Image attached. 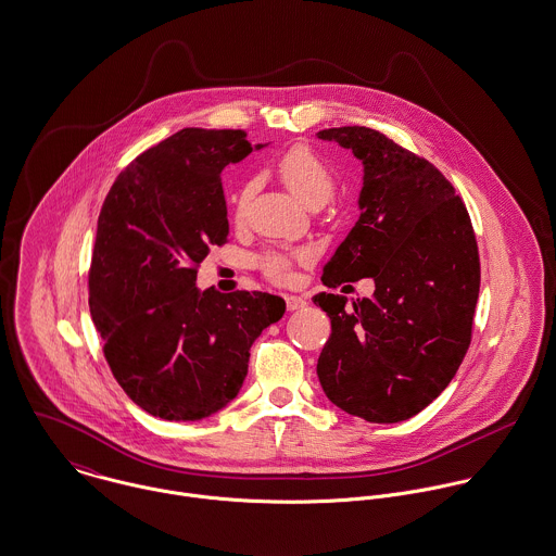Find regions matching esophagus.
I'll list each match as a JSON object with an SVG mask.
<instances>
[{
    "label": "esophagus",
    "instance_id": "34e87169",
    "mask_svg": "<svg viewBox=\"0 0 556 556\" xmlns=\"http://www.w3.org/2000/svg\"><path fill=\"white\" fill-rule=\"evenodd\" d=\"M286 305L290 311H299V308L307 307V301L296 294H286Z\"/></svg>",
    "mask_w": 556,
    "mask_h": 556
}]
</instances>
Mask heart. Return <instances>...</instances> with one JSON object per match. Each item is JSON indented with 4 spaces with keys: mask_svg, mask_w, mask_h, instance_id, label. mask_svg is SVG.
I'll return each mask as SVG.
<instances>
[{
    "mask_svg": "<svg viewBox=\"0 0 556 556\" xmlns=\"http://www.w3.org/2000/svg\"><path fill=\"white\" fill-rule=\"evenodd\" d=\"M275 170L283 186L290 189V193L303 204V206H324L337 191V179L332 170L311 151L307 147H294L286 151L277 164ZM253 193V184H243L235 198V211L241 215L248 206L249 198ZM264 268L275 277L288 275V260L273 255L264 262Z\"/></svg>",
    "mask_w": 556,
    "mask_h": 556,
    "instance_id": "obj_1",
    "label": "heart"
}]
</instances>
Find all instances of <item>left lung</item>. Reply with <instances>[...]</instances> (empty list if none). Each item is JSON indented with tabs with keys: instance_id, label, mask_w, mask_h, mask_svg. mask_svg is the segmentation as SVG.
Here are the masks:
<instances>
[{
	"instance_id": "1",
	"label": "left lung",
	"mask_w": 556,
	"mask_h": 556,
	"mask_svg": "<svg viewBox=\"0 0 556 556\" xmlns=\"http://www.w3.org/2000/svg\"><path fill=\"white\" fill-rule=\"evenodd\" d=\"M363 162L361 217L324 266L339 288L370 277L372 299L319 292L330 317L317 377L326 396L367 422L407 420L460 367L480 294L473 226L452 184L416 153L363 125L317 131Z\"/></svg>"
}]
</instances>
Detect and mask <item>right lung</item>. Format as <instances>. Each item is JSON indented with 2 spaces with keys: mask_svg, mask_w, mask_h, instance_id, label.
Returning <instances> with one entry per match:
<instances>
[{
  "mask_svg": "<svg viewBox=\"0 0 556 556\" xmlns=\"http://www.w3.org/2000/svg\"><path fill=\"white\" fill-rule=\"evenodd\" d=\"M251 151L243 129L186 127L140 153L102 204L89 308L115 379L155 418L191 422L226 407L253 341L286 313L266 292L195 288L200 262L228 241L222 170Z\"/></svg>",
  "mask_w": 556,
  "mask_h": 556,
  "instance_id": "right-lung-1",
  "label": "right lung"
}]
</instances>
